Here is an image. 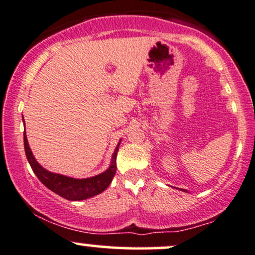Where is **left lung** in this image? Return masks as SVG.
<instances>
[{
	"instance_id": "1",
	"label": "left lung",
	"mask_w": 255,
	"mask_h": 255,
	"mask_svg": "<svg viewBox=\"0 0 255 255\" xmlns=\"http://www.w3.org/2000/svg\"><path fill=\"white\" fill-rule=\"evenodd\" d=\"M184 191H185V192H186V190H184Z\"/></svg>"
}]
</instances>
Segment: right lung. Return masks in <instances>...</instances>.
Here are the masks:
<instances>
[{
	"instance_id": "right-lung-1",
	"label": "right lung",
	"mask_w": 255,
	"mask_h": 255,
	"mask_svg": "<svg viewBox=\"0 0 255 255\" xmlns=\"http://www.w3.org/2000/svg\"><path fill=\"white\" fill-rule=\"evenodd\" d=\"M119 144H121V142L118 143L115 152H113L112 162H111L109 169H106L101 174L92 176V178L75 179L69 178V176L65 175L56 174V173H51L49 170L43 168L35 161V158L31 151V148L28 145L26 132L23 133V145H25L26 156L29 164H31L34 174L38 176L39 180L43 182L49 190L68 200H83L91 198V197L97 196V194L101 193L109 187L113 176L116 174V158L117 154H118Z\"/></svg>"
}]
</instances>
